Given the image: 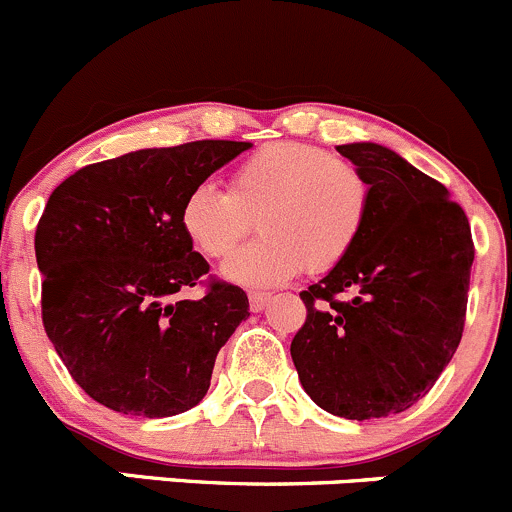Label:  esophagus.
Instances as JSON below:
<instances>
[{
  "label": "esophagus",
  "instance_id": "esophagus-1",
  "mask_svg": "<svg viewBox=\"0 0 512 512\" xmlns=\"http://www.w3.org/2000/svg\"><path fill=\"white\" fill-rule=\"evenodd\" d=\"M247 297H250L252 312H260V309H265V304L270 302V292H250Z\"/></svg>",
  "mask_w": 512,
  "mask_h": 512
}]
</instances>
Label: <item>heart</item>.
<instances>
[{"label":"heart","instance_id":"1","mask_svg":"<svg viewBox=\"0 0 512 512\" xmlns=\"http://www.w3.org/2000/svg\"><path fill=\"white\" fill-rule=\"evenodd\" d=\"M371 183L352 160L297 141L267 143L232 168L227 190L198 185L180 205V227L195 250L225 260L247 232L262 235L225 265L242 285L265 287L297 272L337 267L364 232Z\"/></svg>","mask_w":512,"mask_h":512}]
</instances>
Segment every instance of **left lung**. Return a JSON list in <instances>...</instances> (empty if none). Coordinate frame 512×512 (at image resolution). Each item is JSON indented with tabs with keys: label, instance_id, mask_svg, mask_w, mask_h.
I'll list each match as a JSON object with an SVG mask.
<instances>
[{
	"label": "left lung",
	"instance_id": "obj_1",
	"mask_svg": "<svg viewBox=\"0 0 512 512\" xmlns=\"http://www.w3.org/2000/svg\"><path fill=\"white\" fill-rule=\"evenodd\" d=\"M337 151L369 178V220L354 250L299 292L307 319L289 352L319 409L366 421L411 409L453 359L476 250L438 180L379 143ZM344 291L353 297L339 300Z\"/></svg>",
	"mask_w": 512,
	"mask_h": 512
}]
</instances>
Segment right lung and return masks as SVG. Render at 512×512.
Returning a JSON list of instances; mask_svg holds the SVG:
<instances>
[{
    "label": "right lung",
    "mask_w": 512,
    "mask_h": 512,
    "mask_svg": "<svg viewBox=\"0 0 512 512\" xmlns=\"http://www.w3.org/2000/svg\"><path fill=\"white\" fill-rule=\"evenodd\" d=\"M247 148H146L86 165L51 193L34 235L41 322L98 404L163 418L208 394L215 356L250 302L230 282L205 280L210 265L180 227V205ZM198 284L204 297L185 298Z\"/></svg>",
    "instance_id": "add662e5"
}]
</instances>
